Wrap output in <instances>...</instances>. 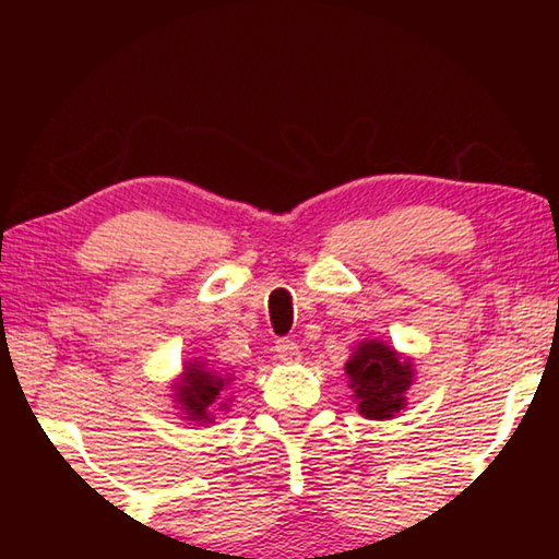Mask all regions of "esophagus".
<instances>
[{
	"instance_id": "obj_1",
	"label": "esophagus",
	"mask_w": 559,
	"mask_h": 559,
	"mask_svg": "<svg viewBox=\"0 0 559 559\" xmlns=\"http://www.w3.org/2000/svg\"><path fill=\"white\" fill-rule=\"evenodd\" d=\"M276 357L283 365H298L300 362V347L293 340H278L276 343Z\"/></svg>"
}]
</instances>
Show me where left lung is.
Here are the masks:
<instances>
[{
    "instance_id": "obj_1",
    "label": "left lung",
    "mask_w": 559,
    "mask_h": 559,
    "mask_svg": "<svg viewBox=\"0 0 559 559\" xmlns=\"http://www.w3.org/2000/svg\"><path fill=\"white\" fill-rule=\"evenodd\" d=\"M347 386L365 419L386 421L406 409V392L416 380L414 359L384 340H362L345 362Z\"/></svg>"
}]
</instances>
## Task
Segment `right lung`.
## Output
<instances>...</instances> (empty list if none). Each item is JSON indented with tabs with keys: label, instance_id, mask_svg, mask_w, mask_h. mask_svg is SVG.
Here are the masks:
<instances>
[{
	"label": "right lung",
	"instance_id": "obj_1",
	"mask_svg": "<svg viewBox=\"0 0 559 559\" xmlns=\"http://www.w3.org/2000/svg\"><path fill=\"white\" fill-rule=\"evenodd\" d=\"M231 384V374H222L210 367L202 357H194L185 362V370L169 384L173 402L177 404L185 421H192L197 427H210L216 414L229 412L231 396L226 390Z\"/></svg>",
	"mask_w": 559,
	"mask_h": 559
}]
</instances>
